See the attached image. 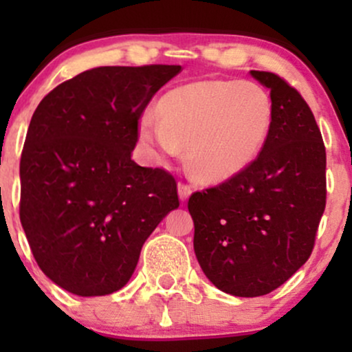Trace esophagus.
Instances as JSON below:
<instances>
[{
  "label": "esophagus",
  "mask_w": 352,
  "mask_h": 352,
  "mask_svg": "<svg viewBox=\"0 0 352 352\" xmlns=\"http://www.w3.org/2000/svg\"><path fill=\"white\" fill-rule=\"evenodd\" d=\"M190 195H192V187H190V185H187V184H184V182H180V184H179V197H180V200L185 201Z\"/></svg>",
  "instance_id": "1"
}]
</instances>
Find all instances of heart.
Returning a JSON list of instances; mask_svg holds the SVG:
<instances>
[{
	"instance_id": "heart-1",
	"label": "heart",
	"mask_w": 352,
	"mask_h": 352,
	"mask_svg": "<svg viewBox=\"0 0 352 352\" xmlns=\"http://www.w3.org/2000/svg\"><path fill=\"white\" fill-rule=\"evenodd\" d=\"M273 106L268 92L248 80H201L173 89L160 116L140 119V139L160 157L188 147L192 175L220 184L248 168L268 139Z\"/></svg>"
}]
</instances>
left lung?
<instances>
[{"mask_svg":"<svg viewBox=\"0 0 352 352\" xmlns=\"http://www.w3.org/2000/svg\"><path fill=\"white\" fill-rule=\"evenodd\" d=\"M250 74L272 98L263 151L243 172L188 199L205 276L241 298L272 293L308 261L326 207V148L309 106L280 76Z\"/></svg>","mask_w":352,"mask_h":352,"instance_id":"obj_1","label":"left lung"}]
</instances>
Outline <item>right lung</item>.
<instances>
[{
	"mask_svg": "<svg viewBox=\"0 0 352 352\" xmlns=\"http://www.w3.org/2000/svg\"><path fill=\"white\" fill-rule=\"evenodd\" d=\"M180 66H104L59 84L36 107L19 164V218L43 273L78 296L127 285L177 182L131 159L139 119Z\"/></svg>",
	"mask_w": 352,
	"mask_h": 352,
	"instance_id": "1",
	"label": "right lung"
}]
</instances>
